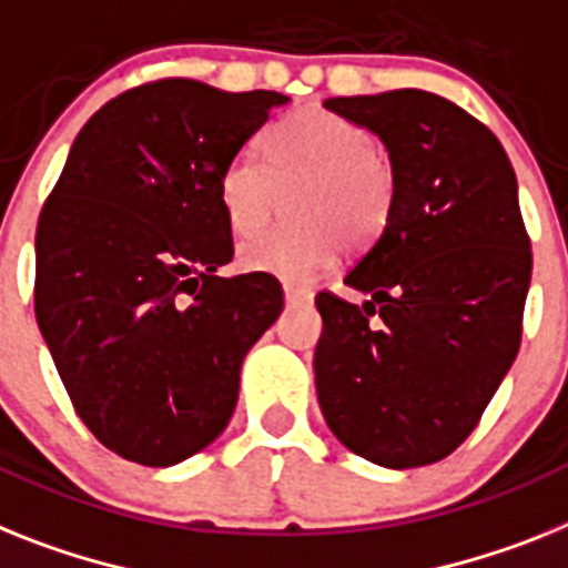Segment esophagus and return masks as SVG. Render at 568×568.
<instances>
[{
  "mask_svg": "<svg viewBox=\"0 0 568 568\" xmlns=\"http://www.w3.org/2000/svg\"><path fill=\"white\" fill-rule=\"evenodd\" d=\"M283 292H285V303H306V300H312V288H306V285L285 283Z\"/></svg>",
  "mask_w": 568,
  "mask_h": 568,
  "instance_id": "obj_1",
  "label": "esophagus"
}]
</instances>
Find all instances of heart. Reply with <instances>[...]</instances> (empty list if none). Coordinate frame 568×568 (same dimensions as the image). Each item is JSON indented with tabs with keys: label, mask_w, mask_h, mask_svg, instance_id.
Instances as JSON below:
<instances>
[{
	"label": "heart",
	"mask_w": 568,
	"mask_h": 568,
	"mask_svg": "<svg viewBox=\"0 0 568 568\" xmlns=\"http://www.w3.org/2000/svg\"><path fill=\"white\" fill-rule=\"evenodd\" d=\"M265 166L240 155L219 175V204L227 225L251 233L268 222L276 190L288 199L292 225L242 242L247 271L306 280L337 247L357 251L381 236L395 207V170L373 135L328 109H300L265 132Z\"/></svg>",
	"instance_id": "obj_1"
}]
</instances>
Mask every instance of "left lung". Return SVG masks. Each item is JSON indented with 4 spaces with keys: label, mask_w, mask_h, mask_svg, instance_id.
Wrapping results in <instances>:
<instances>
[{
    "label": "left lung",
    "mask_w": 568,
    "mask_h": 568,
    "mask_svg": "<svg viewBox=\"0 0 568 568\" xmlns=\"http://www.w3.org/2000/svg\"><path fill=\"white\" fill-rule=\"evenodd\" d=\"M384 141L395 207L343 283L317 294L314 381L323 418L384 468L445 459L511 369L531 283L517 175L497 135L422 89L328 98Z\"/></svg>",
    "instance_id": "left-lung-1"
}]
</instances>
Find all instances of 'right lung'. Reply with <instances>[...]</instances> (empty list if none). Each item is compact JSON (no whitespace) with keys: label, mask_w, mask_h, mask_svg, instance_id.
<instances>
[{"label":"right lung","mask_w":568,"mask_h":568,"mask_svg":"<svg viewBox=\"0 0 568 568\" xmlns=\"http://www.w3.org/2000/svg\"><path fill=\"white\" fill-rule=\"evenodd\" d=\"M285 94L135 85L71 144L37 222L33 312L100 445L166 468L225 430L247 349L283 312L271 274L219 276V175Z\"/></svg>","instance_id":"right-lung-1"}]
</instances>
